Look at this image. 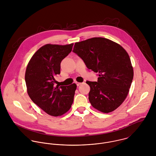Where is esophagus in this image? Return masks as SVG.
I'll return each mask as SVG.
<instances>
[{
    "label": "esophagus",
    "mask_w": 156,
    "mask_h": 156,
    "mask_svg": "<svg viewBox=\"0 0 156 156\" xmlns=\"http://www.w3.org/2000/svg\"><path fill=\"white\" fill-rule=\"evenodd\" d=\"M76 85H77V87H79V86H80L82 83H81V82H76Z\"/></svg>",
    "instance_id": "esophagus-1"
}]
</instances>
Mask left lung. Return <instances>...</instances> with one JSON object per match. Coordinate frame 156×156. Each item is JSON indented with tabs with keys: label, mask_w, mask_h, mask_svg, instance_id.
I'll return each instance as SVG.
<instances>
[{
	"label": "left lung",
	"mask_w": 156,
	"mask_h": 156,
	"mask_svg": "<svg viewBox=\"0 0 156 156\" xmlns=\"http://www.w3.org/2000/svg\"><path fill=\"white\" fill-rule=\"evenodd\" d=\"M73 51L88 69L98 73L97 82L87 81L92 107L105 113L116 109L126 100L133 78L126 50L109 39L95 37L76 43Z\"/></svg>",
	"instance_id": "obj_1"
}]
</instances>
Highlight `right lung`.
Listing matches in <instances>:
<instances>
[{"label": "right lung", "mask_w": 156, "mask_h": 156, "mask_svg": "<svg viewBox=\"0 0 156 156\" xmlns=\"http://www.w3.org/2000/svg\"><path fill=\"white\" fill-rule=\"evenodd\" d=\"M73 45H44L34 53L26 67L25 81L29 97L51 116L64 115L73 102L76 84L59 87L55 79L60 74L61 62L71 51Z\"/></svg>", "instance_id": "add662e5"}]
</instances>
